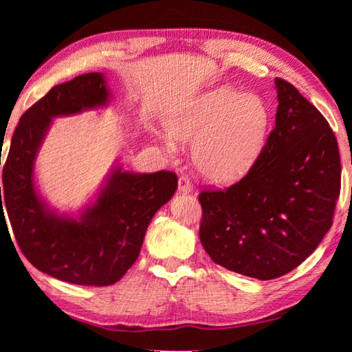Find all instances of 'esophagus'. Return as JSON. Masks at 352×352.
<instances>
[{
  "label": "esophagus",
  "mask_w": 352,
  "mask_h": 352,
  "mask_svg": "<svg viewBox=\"0 0 352 352\" xmlns=\"http://www.w3.org/2000/svg\"><path fill=\"white\" fill-rule=\"evenodd\" d=\"M178 190H180L182 193H189L193 190V186H192L188 175H182L180 178H178Z\"/></svg>",
  "instance_id": "esophagus-1"
}]
</instances>
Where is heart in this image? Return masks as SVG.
Here are the masks:
<instances>
[{"instance_id":"heart-1","label":"heart","mask_w":352,"mask_h":352,"mask_svg":"<svg viewBox=\"0 0 352 352\" xmlns=\"http://www.w3.org/2000/svg\"><path fill=\"white\" fill-rule=\"evenodd\" d=\"M269 122V107L258 95L218 87L170 115L166 130L182 144H195L193 163L206 180L226 184L241 178L256 162ZM166 145L174 148L170 140Z\"/></svg>"}]
</instances>
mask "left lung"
I'll use <instances>...</instances> for the list:
<instances>
[{
	"instance_id": "obj_1",
	"label": "left lung",
	"mask_w": 352,
	"mask_h": 352,
	"mask_svg": "<svg viewBox=\"0 0 352 352\" xmlns=\"http://www.w3.org/2000/svg\"><path fill=\"white\" fill-rule=\"evenodd\" d=\"M265 146L241 182L203 190L199 239L228 271L274 280L294 271L333 226L340 193L338 140L324 115L283 78Z\"/></svg>"
}]
</instances>
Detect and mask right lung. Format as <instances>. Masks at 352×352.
<instances>
[{"label": "right lung", "mask_w": 352, "mask_h": 352, "mask_svg": "<svg viewBox=\"0 0 352 352\" xmlns=\"http://www.w3.org/2000/svg\"><path fill=\"white\" fill-rule=\"evenodd\" d=\"M109 95L100 72L52 87L21 116L3 168L0 219L6 210L22 254L39 271L80 286H110L122 278L139 257L153 216L178 184L169 170L133 174L116 168L80 219L58 216L37 195L33 164L52 118L106 106Z\"/></svg>", "instance_id": "obj_1"}]
</instances>
